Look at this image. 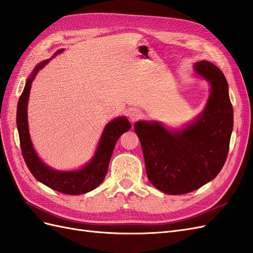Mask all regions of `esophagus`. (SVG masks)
Wrapping results in <instances>:
<instances>
[{
    "label": "esophagus",
    "mask_w": 253,
    "mask_h": 253,
    "mask_svg": "<svg viewBox=\"0 0 253 253\" xmlns=\"http://www.w3.org/2000/svg\"><path fill=\"white\" fill-rule=\"evenodd\" d=\"M141 115H142V113H141L140 110H138V109H132L128 113L129 120H130V122H132V123L135 122L137 120H139L141 118Z\"/></svg>",
    "instance_id": "1"
}]
</instances>
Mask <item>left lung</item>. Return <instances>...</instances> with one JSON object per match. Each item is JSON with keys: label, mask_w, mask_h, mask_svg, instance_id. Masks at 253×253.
I'll use <instances>...</instances> for the list:
<instances>
[{"label": "left lung", "mask_w": 253, "mask_h": 253, "mask_svg": "<svg viewBox=\"0 0 253 253\" xmlns=\"http://www.w3.org/2000/svg\"><path fill=\"white\" fill-rule=\"evenodd\" d=\"M193 73L210 84L206 105L179 128L158 121H138L134 131L143 151L147 178L167 194H184L215 178L229 152L233 108L229 85L216 65L201 61Z\"/></svg>", "instance_id": "1"}]
</instances>
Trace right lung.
<instances>
[{"mask_svg": "<svg viewBox=\"0 0 253 253\" xmlns=\"http://www.w3.org/2000/svg\"><path fill=\"white\" fill-rule=\"evenodd\" d=\"M64 49L57 50L53 54V57L62 53ZM51 60L52 59L44 60L36 65L34 70L28 77L23 92L18 101L17 128L19 139H20L21 152L29 170L38 182L59 192L78 196V194L94 190L105 179L115 143L123 133L130 129L131 125L126 116H119L110 121L103 128L94 156L79 169L61 171L44 164L38 156L32 143L28 123V105L33 80L40 70L46 66Z\"/></svg>", "mask_w": 253, "mask_h": 253, "instance_id": "add662e5", "label": "right lung"}]
</instances>
